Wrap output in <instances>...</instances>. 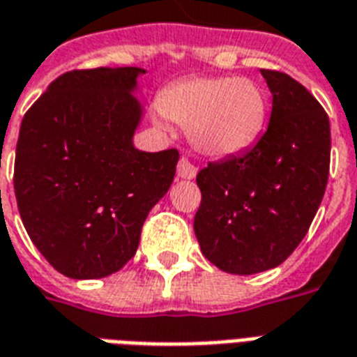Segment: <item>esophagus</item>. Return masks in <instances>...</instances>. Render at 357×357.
<instances>
[{
	"label": "esophagus",
	"instance_id": "1",
	"mask_svg": "<svg viewBox=\"0 0 357 357\" xmlns=\"http://www.w3.org/2000/svg\"><path fill=\"white\" fill-rule=\"evenodd\" d=\"M178 176L181 179H192L197 176V166L187 157H181L178 160Z\"/></svg>",
	"mask_w": 357,
	"mask_h": 357
}]
</instances>
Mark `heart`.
I'll return each instance as SVG.
<instances>
[{
    "mask_svg": "<svg viewBox=\"0 0 357 357\" xmlns=\"http://www.w3.org/2000/svg\"><path fill=\"white\" fill-rule=\"evenodd\" d=\"M158 112L189 126L192 142L210 155L238 153L259 138L266 98L250 79L189 77L166 86Z\"/></svg>",
    "mask_w": 357,
    "mask_h": 357,
    "instance_id": "1",
    "label": "heart"
}]
</instances>
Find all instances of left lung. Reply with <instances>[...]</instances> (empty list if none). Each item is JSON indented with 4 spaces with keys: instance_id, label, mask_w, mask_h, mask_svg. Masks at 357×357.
<instances>
[{
    "instance_id": "1",
    "label": "left lung",
    "mask_w": 357,
    "mask_h": 357,
    "mask_svg": "<svg viewBox=\"0 0 357 357\" xmlns=\"http://www.w3.org/2000/svg\"><path fill=\"white\" fill-rule=\"evenodd\" d=\"M261 75L273 92L266 132L248 151L210 162L197 176L202 200L195 234L206 259L231 274L284 263L308 232L329 178L326 109L287 73Z\"/></svg>"
}]
</instances>
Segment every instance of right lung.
<instances>
[{"label":"right lung","mask_w":357,"mask_h":357,"mask_svg":"<svg viewBox=\"0 0 357 357\" xmlns=\"http://www.w3.org/2000/svg\"><path fill=\"white\" fill-rule=\"evenodd\" d=\"M139 68L73 70L54 79L20 125L15 195L41 255L68 278L117 273L138 250L147 213L170 189L178 149L132 144Z\"/></svg>","instance_id":"right-lung-1"}]
</instances>
